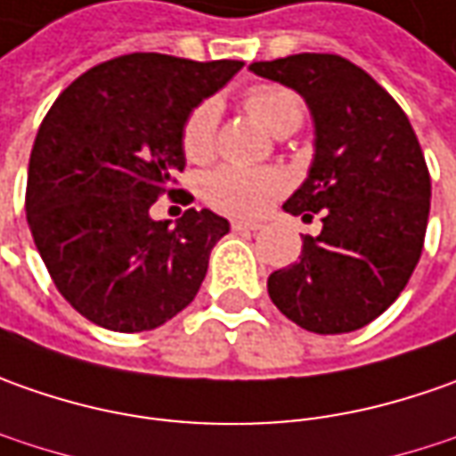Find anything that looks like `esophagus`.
Here are the masks:
<instances>
[{"mask_svg": "<svg viewBox=\"0 0 456 456\" xmlns=\"http://www.w3.org/2000/svg\"><path fill=\"white\" fill-rule=\"evenodd\" d=\"M232 229H234V232H255V229H259V222H244V219H232Z\"/></svg>", "mask_w": 456, "mask_h": 456, "instance_id": "esophagus-1", "label": "esophagus"}]
</instances>
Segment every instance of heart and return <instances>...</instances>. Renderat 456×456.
Returning <instances> with one entry per match:
<instances>
[{"label": "heart", "instance_id": "1", "mask_svg": "<svg viewBox=\"0 0 456 456\" xmlns=\"http://www.w3.org/2000/svg\"><path fill=\"white\" fill-rule=\"evenodd\" d=\"M244 105L255 118L275 135L292 134L300 128L305 108L300 95L285 86L262 83L247 90ZM219 101L207 98L197 102L181 128V149L191 161H207L216 146L219 128ZM288 181L275 168H244V166H216L201 176V197L214 209L237 216H257L282 191Z\"/></svg>", "mask_w": 456, "mask_h": 456}]
</instances>
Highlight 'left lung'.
Returning <instances> with one entry per match:
<instances>
[{"label":"left lung","instance_id":"left-lung-1","mask_svg":"<svg viewBox=\"0 0 456 456\" xmlns=\"http://www.w3.org/2000/svg\"><path fill=\"white\" fill-rule=\"evenodd\" d=\"M249 70L297 90L315 120V159L285 201L303 219L322 212L300 259L267 280L277 310L310 333H351L406 288L424 249L432 179L411 123L369 72L328 53Z\"/></svg>","mask_w":456,"mask_h":456}]
</instances>
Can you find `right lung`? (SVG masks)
<instances>
[{"instance_id":"right-lung-1","label":"right lung","mask_w":456,"mask_h":456,"mask_svg":"<svg viewBox=\"0 0 456 456\" xmlns=\"http://www.w3.org/2000/svg\"><path fill=\"white\" fill-rule=\"evenodd\" d=\"M242 65L131 53L83 72L47 110L24 212L55 288L90 322L153 330L197 297L229 222L186 209L168 227L149 209L164 194L194 199L176 189L183 120Z\"/></svg>"}]
</instances>
